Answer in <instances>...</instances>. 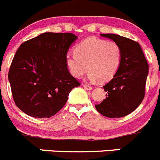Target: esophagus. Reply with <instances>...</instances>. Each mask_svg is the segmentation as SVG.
Returning a JSON list of instances; mask_svg holds the SVG:
<instances>
[{
	"mask_svg": "<svg viewBox=\"0 0 160 160\" xmlns=\"http://www.w3.org/2000/svg\"><path fill=\"white\" fill-rule=\"evenodd\" d=\"M83 87H84V88H85V89H87V90L92 89V87H91L90 85H83Z\"/></svg>",
	"mask_w": 160,
	"mask_h": 160,
	"instance_id": "1",
	"label": "esophagus"
}]
</instances>
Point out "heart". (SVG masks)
Listing matches in <instances>:
<instances>
[{"label": "heart", "mask_w": 160, "mask_h": 160, "mask_svg": "<svg viewBox=\"0 0 160 160\" xmlns=\"http://www.w3.org/2000/svg\"><path fill=\"white\" fill-rule=\"evenodd\" d=\"M75 53H67L65 63L71 75L79 78L89 70L87 78L90 82L111 80L119 70L122 50L113 41L89 37L75 48Z\"/></svg>", "instance_id": "obj_1"}]
</instances>
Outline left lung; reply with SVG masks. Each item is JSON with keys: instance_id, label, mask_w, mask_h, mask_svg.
I'll use <instances>...</instances> for the list:
<instances>
[{"instance_id": "1", "label": "left lung", "mask_w": 160, "mask_h": 160, "mask_svg": "<svg viewBox=\"0 0 160 160\" xmlns=\"http://www.w3.org/2000/svg\"><path fill=\"white\" fill-rule=\"evenodd\" d=\"M100 36L119 44L122 61L115 76L102 86L107 97L96 108L107 118H122L133 112L143 100L148 64L138 42L112 33Z\"/></svg>"}]
</instances>
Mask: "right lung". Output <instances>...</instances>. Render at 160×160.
Wrapping results in <instances>:
<instances>
[{
	"mask_svg": "<svg viewBox=\"0 0 160 160\" xmlns=\"http://www.w3.org/2000/svg\"><path fill=\"white\" fill-rule=\"evenodd\" d=\"M72 33L44 32L21 44L12 60L8 80L17 107L28 116L49 118L64 105L80 83L65 63Z\"/></svg>",
	"mask_w": 160,
	"mask_h": 160,
	"instance_id": "obj_1",
	"label": "right lung"
}]
</instances>
